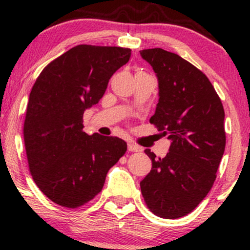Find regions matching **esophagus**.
I'll list each match as a JSON object with an SVG mask.
<instances>
[{
    "label": "esophagus",
    "mask_w": 250,
    "mask_h": 250,
    "mask_svg": "<svg viewBox=\"0 0 250 250\" xmlns=\"http://www.w3.org/2000/svg\"><path fill=\"white\" fill-rule=\"evenodd\" d=\"M128 150L129 151H141L142 148L139 147L137 145H135L133 142H129L128 143Z\"/></svg>",
    "instance_id": "34e87169"
}]
</instances>
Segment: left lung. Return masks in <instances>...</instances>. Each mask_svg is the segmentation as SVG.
<instances>
[{
  "instance_id": "1",
  "label": "left lung",
  "mask_w": 250,
  "mask_h": 250,
  "mask_svg": "<svg viewBox=\"0 0 250 250\" xmlns=\"http://www.w3.org/2000/svg\"><path fill=\"white\" fill-rule=\"evenodd\" d=\"M159 79L150 123L168 135L165 157L150 149L153 168L140 183L146 205L163 219H179L207 196L225 153V109L210 81L190 62L161 48L140 51Z\"/></svg>"
}]
</instances>
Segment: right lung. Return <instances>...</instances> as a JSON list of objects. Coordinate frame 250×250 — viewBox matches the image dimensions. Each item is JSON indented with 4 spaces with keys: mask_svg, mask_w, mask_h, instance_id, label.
<instances>
[{
    "mask_svg": "<svg viewBox=\"0 0 250 250\" xmlns=\"http://www.w3.org/2000/svg\"><path fill=\"white\" fill-rule=\"evenodd\" d=\"M130 53L76 45L51 61L34 83L23 125L25 153L34 182L56 205L75 209L93 200L127 151L119 137L84 133L83 113L99 103Z\"/></svg>",
    "mask_w": 250,
    "mask_h": 250,
    "instance_id": "add662e5",
    "label": "right lung"
}]
</instances>
